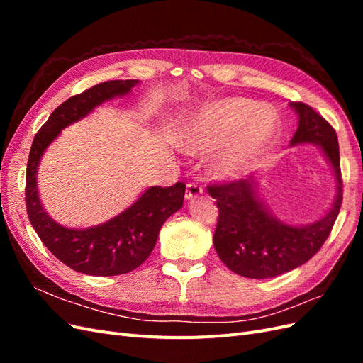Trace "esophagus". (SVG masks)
Instances as JSON below:
<instances>
[{
  "label": "esophagus",
  "mask_w": 363,
  "mask_h": 363,
  "mask_svg": "<svg viewBox=\"0 0 363 363\" xmlns=\"http://www.w3.org/2000/svg\"><path fill=\"white\" fill-rule=\"evenodd\" d=\"M200 195H203V188L199 184V183H188V186H186V200H195L199 199Z\"/></svg>",
  "instance_id": "obj_1"
}]
</instances>
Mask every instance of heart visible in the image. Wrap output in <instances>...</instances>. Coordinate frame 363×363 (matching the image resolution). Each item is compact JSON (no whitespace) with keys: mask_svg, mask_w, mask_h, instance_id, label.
<instances>
[{"mask_svg":"<svg viewBox=\"0 0 363 363\" xmlns=\"http://www.w3.org/2000/svg\"><path fill=\"white\" fill-rule=\"evenodd\" d=\"M279 130L269 107L247 98H224L200 108L184 124L180 144L194 156L218 150L212 168L216 177L235 180L248 174L265 155Z\"/></svg>","mask_w":363,"mask_h":363,"instance_id":"obj_1","label":"heart"}]
</instances>
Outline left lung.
I'll list each match as a JSON object with an SVG mask.
<instances>
[{"instance_id": "1", "label": "left lung", "mask_w": 363, "mask_h": 363, "mask_svg": "<svg viewBox=\"0 0 363 363\" xmlns=\"http://www.w3.org/2000/svg\"><path fill=\"white\" fill-rule=\"evenodd\" d=\"M298 115L291 145H320L336 177V199L320 221L289 225L263 204L252 179L213 183L207 191L218 206L213 245L224 265L248 279H269L301 267L311 260L330 235L342 204L339 145L335 128L304 103H291Z\"/></svg>"}]
</instances>
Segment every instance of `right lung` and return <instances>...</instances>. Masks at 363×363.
<instances>
[{
  "mask_svg": "<svg viewBox=\"0 0 363 363\" xmlns=\"http://www.w3.org/2000/svg\"><path fill=\"white\" fill-rule=\"evenodd\" d=\"M139 80H111L74 95L54 111L33 139L26 180V206L30 223L54 256L74 271L87 276H119L136 269L151 255L163 223L180 211L186 184L152 186L136 203L104 224L89 228H67L43 211L38 194V167L43 152L60 131L89 115L96 106L123 96Z\"/></svg>",
  "mask_w": 363,
  "mask_h": 363,
  "instance_id": "1",
  "label": "right lung"
}]
</instances>
